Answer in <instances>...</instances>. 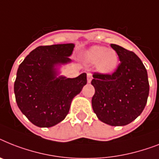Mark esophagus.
Here are the masks:
<instances>
[{
    "label": "esophagus",
    "mask_w": 159,
    "mask_h": 159,
    "mask_svg": "<svg viewBox=\"0 0 159 159\" xmlns=\"http://www.w3.org/2000/svg\"><path fill=\"white\" fill-rule=\"evenodd\" d=\"M91 80H92V74L91 73H87V82L91 83Z\"/></svg>",
    "instance_id": "obj_1"
}]
</instances>
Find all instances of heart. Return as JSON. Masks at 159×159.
Instances as JSON below:
<instances>
[{
    "mask_svg": "<svg viewBox=\"0 0 159 159\" xmlns=\"http://www.w3.org/2000/svg\"><path fill=\"white\" fill-rule=\"evenodd\" d=\"M84 60L89 64H95L96 70L103 75H110L119 65V55L113 49L105 46H91L84 53Z\"/></svg>",
    "mask_w": 159,
    "mask_h": 159,
    "instance_id": "b5f03b06",
    "label": "heart"
}]
</instances>
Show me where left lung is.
Wrapping results in <instances>:
<instances>
[{"instance_id": "obj_1", "label": "left lung", "mask_w": 159, "mask_h": 159, "mask_svg": "<svg viewBox=\"0 0 159 159\" xmlns=\"http://www.w3.org/2000/svg\"><path fill=\"white\" fill-rule=\"evenodd\" d=\"M119 55L120 64L112 75L95 73L91 85L95 87L91 104L100 121L109 126L131 123L140 115L149 92L145 67L134 52L111 44Z\"/></svg>"}]
</instances>
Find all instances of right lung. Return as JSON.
I'll use <instances>...</instances> for the list:
<instances>
[{
	"instance_id": "1",
	"label": "right lung",
	"mask_w": 159,
	"mask_h": 159,
	"mask_svg": "<svg viewBox=\"0 0 159 159\" xmlns=\"http://www.w3.org/2000/svg\"><path fill=\"white\" fill-rule=\"evenodd\" d=\"M75 44L38 46L19 66L14 85L15 100L23 114L35 126L51 127L61 122L71 102L87 82L86 73L69 78L61 68L72 63Z\"/></svg>"
}]
</instances>
